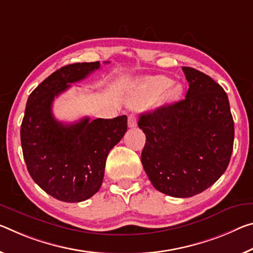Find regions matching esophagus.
I'll use <instances>...</instances> for the list:
<instances>
[{"mask_svg": "<svg viewBox=\"0 0 253 253\" xmlns=\"http://www.w3.org/2000/svg\"><path fill=\"white\" fill-rule=\"evenodd\" d=\"M137 126V120H136V117L134 115H129L128 116V127L134 128Z\"/></svg>", "mask_w": 253, "mask_h": 253, "instance_id": "obj_1", "label": "esophagus"}]
</instances>
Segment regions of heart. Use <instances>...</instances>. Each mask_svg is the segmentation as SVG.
I'll use <instances>...</instances> for the list:
<instances>
[{"instance_id":"b5f03b06","label":"heart","mask_w":253,"mask_h":253,"mask_svg":"<svg viewBox=\"0 0 253 253\" xmlns=\"http://www.w3.org/2000/svg\"><path fill=\"white\" fill-rule=\"evenodd\" d=\"M182 94V86L173 84V81L166 75L147 78L138 84L135 91L133 102L137 106H147L162 98L163 102H174Z\"/></svg>"}]
</instances>
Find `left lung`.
Listing matches in <instances>:
<instances>
[{"mask_svg":"<svg viewBox=\"0 0 253 253\" xmlns=\"http://www.w3.org/2000/svg\"><path fill=\"white\" fill-rule=\"evenodd\" d=\"M186 98L142 114L146 136L141 155L156 190L172 197L200 194L219 179L230 163L234 122L226 92L211 76L183 66Z\"/></svg>","mask_w":253,"mask_h":253,"instance_id":"1","label":"left lung"}]
</instances>
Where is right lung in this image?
Returning <instances> with one entry per match:
<instances>
[{
  "mask_svg": "<svg viewBox=\"0 0 253 253\" xmlns=\"http://www.w3.org/2000/svg\"><path fill=\"white\" fill-rule=\"evenodd\" d=\"M99 69V62L61 67L27 101L20 131L27 169L43 191L65 203L84 202L98 192L107 156L127 130L125 115L114 119L85 117L73 124L54 117L55 98Z\"/></svg>",
  "mask_w": 253,
  "mask_h": 253,
  "instance_id": "right-lung-1",
  "label": "right lung"
}]
</instances>
